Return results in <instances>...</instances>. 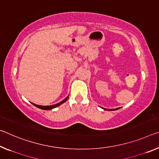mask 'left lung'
I'll list each match as a JSON object with an SVG mask.
<instances>
[{"instance_id":"obj_1","label":"left lung","mask_w":159,"mask_h":159,"mask_svg":"<svg viewBox=\"0 0 159 159\" xmlns=\"http://www.w3.org/2000/svg\"><path fill=\"white\" fill-rule=\"evenodd\" d=\"M118 110V108H116V109L115 110ZM107 110H113L112 109V110H110V109H107Z\"/></svg>"}]
</instances>
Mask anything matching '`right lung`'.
Instances as JSON below:
<instances>
[{
  "instance_id": "right-lung-1",
  "label": "right lung",
  "mask_w": 159,
  "mask_h": 159,
  "mask_svg": "<svg viewBox=\"0 0 159 159\" xmlns=\"http://www.w3.org/2000/svg\"><path fill=\"white\" fill-rule=\"evenodd\" d=\"M68 98H69V96L66 97V98H65V99H64V100H62L61 102H59V103H57V104H56V105H50V106H42V105H38L34 104V103H32V104H33V105H34V106H36L37 107L39 108V109H42V110H52V109H53V108L56 107H57V106H59V105H60L61 104H62L63 102H66V100H67V99H68Z\"/></svg>"
}]
</instances>
